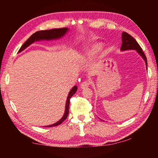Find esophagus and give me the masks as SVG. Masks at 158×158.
Listing matches in <instances>:
<instances>
[{"label": "esophagus", "instance_id": "obj_1", "mask_svg": "<svg viewBox=\"0 0 158 158\" xmlns=\"http://www.w3.org/2000/svg\"><path fill=\"white\" fill-rule=\"evenodd\" d=\"M90 85V82L89 81H84V82H82L81 84V88L82 89H86V88H88L89 86Z\"/></svg>", "mask_w": 158, "mask_h": 158}]
</instances>
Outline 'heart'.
Wrapping results in <instances>:
<instances>
[{
    "label": "heart",
    "mask_w": 158,
    "mask_h": 158,
    "mask_svg": "<svg viewBox=\"0 0 158 158\" xmlns=\"http://www.w3.org/2000/svg\"><path fill=\"white\" fill-rule=\"evenodd\" d=\"M102 44L100 43L95 44L90 49L85 53V56L87 58H92L98 52H100L102 49Z\"/></svg>",
    "instance_id": "obj_1"
}]
</instances>
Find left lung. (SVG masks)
<instances>
[{
	"label": "left lung",
	"mask_w": 158,
	"mask_h": 158,
	"mask_svg": "<svg viewBox=\"0 0 158 158\" xmlns=\"http://www.w3.org/2000/svg\"><path fill=\"white\" fill-rule=\"evenodd\" d=\"M122 45L121 49L122 51L129 50V49H134L137 50V52L139 53L141 56L145 60L146 65L147 67V59L145 54H144L142 49L140 47V45L138 44V42L135 40V39L133 37L128 34L126 32H123L122 34Z\"/></svg>",
	"instance_id": "obj_1"
}]
</instances>
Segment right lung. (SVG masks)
Listing matches in <instances>:
<instances>
[{
  "instance_id": "1",
  "label": "right lung",
  "mask_w": 158,
  "mask_h": 158,
  "mask_svg": "<svg viewBox=\"0 0 158 158\" xmlns=\"http://www.w3.org/2000/svg\"><path fill=\"white\" fill-rule=\"evenodd\" d=\"M68 31V29L67 28H61L50 29V30H46V31H37L32 35L27 40H26V42H24V44L21 46V47L20 48L18 52H21V51L25 49L26 47H28L29 45L31 44L32 43H33L35 41L42 40H53V39L60 38V37L63 36ZM77 86L75 85V86H74L73 89H71L70 91H69L68 98H67V102L65 105V111L62 118H61L59 121H58L54 124L48 125V126H44V127H50L57 126V125L61 124L64 121H65V120L67 118V117H68V115L69 113V100H70V98L73 97V95H74V93L77 92Z\"/></svg>"
}]
</instances>
